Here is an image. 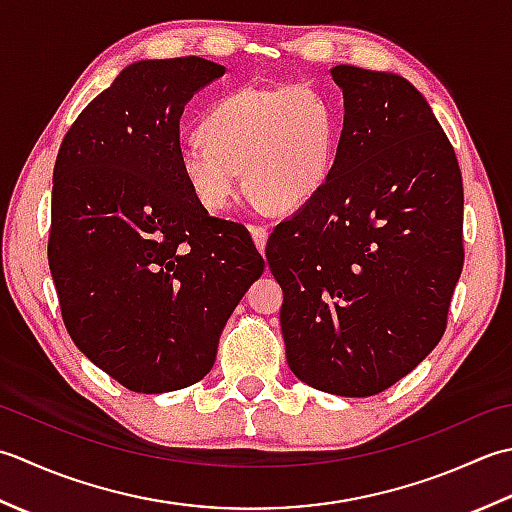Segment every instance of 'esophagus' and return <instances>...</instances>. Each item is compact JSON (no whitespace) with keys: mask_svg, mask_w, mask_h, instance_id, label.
<instances>
[{"mask_svg":"<svg viewBox=\"0 0 512 512\" xmlns=\"http://www.w3.org/2000/svg\"><path fill=\"white\" fill-rule=\"evenodd\" d=\"M249 232H252V238H254V243H256V247H258V252L263 254L265 252V245H267V227H263V225H249Z\"/></svg>","mask_w":512,"mask_h":512,"instance_id":"1","label":"esophagus"}]
</instances>
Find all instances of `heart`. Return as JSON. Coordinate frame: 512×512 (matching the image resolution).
Here are the masks:
<instances>
[{
    "label": "heart",
    "mask_w": 512,
    "mask_h": 512,
    "mask_svg": "<svg viewBox=\"0 0 512 512\" xmlns=\"http://www.w3.org/2000/svg\"><path fill=\"white\" fill-rule=\"evenodd\" d=\"M198 134L179 150V168L203 210H227L241 172L265 210L294 212L329 181L338 114L302 83L243 88L212 103Z\"/></svg>",
    "instance_id": "1"
}]
</instances>
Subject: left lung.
Wrapping results in <instances>:
<instances>
[{"label": "left lung", "mask_w": 512, "mask_h": 512, "mask_svg": "<svg viewBox=\"0 0 512 512\" xmlns=\"http://www.w3.org/2000/svg\"><path fill=\"white\" fill-rule=\"evenodd\" d=\"M344 125L318 196L271 232L289 369L318 391L369 398L446 331L464 267V187L451 141L409 81L331 68Z\"/></svg>", "instance_id": "obj_1"}]
</instances>
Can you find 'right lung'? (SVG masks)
Wrapping results in <instances>:
<instances>
[{"instance_id": "1", "label": "right lung", "mask_w": 512, "mask_h": 512, "mask_svg": "<svg viewBox=\"0 0 512 512\" xmlns=\"http://www.w3.org/2000/svg\"><path fill=\"white\" fill-rule=\"evenodd\" d=\"M225 68L137 61L70 125L52 174L48 265L83 356L134 393L214 367L218 338L265 260L247 227L207 214L181 168V114Z\"/></svg>"}]
</instances>
